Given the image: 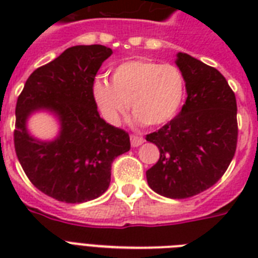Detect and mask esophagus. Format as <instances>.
I'll return each instance as SVG.
<instances>
[{
    "instance_id": "esophagus-1",
    "label": "esophagus",
    "mask_w": 258,
    "mask_h": 258,
    "mask_svg": "<svg viewBox=\"0 0 258 258\" xmlns=\"http://www.w3.org/2000/svg\"><path fill=\"white\" fill-rule=\"evenodd\" d=\"M145 142V139L142 137H138V135H131V146L133 147H139Z\"/></svg>"
}]
</instances>
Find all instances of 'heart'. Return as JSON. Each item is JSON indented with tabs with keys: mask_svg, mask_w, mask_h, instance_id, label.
Segmentation results:
<instances>
[{
	"mask_svg": "<svg viewBox=\"0 0 258 258\" xmlns=\"http://www.w3.org/2000/svg\"><path fill=\"white\" fill-rule=\"evenodd\" d=\"M184 89L183 75L175 66L130 60L113 68L111 83L105 79L95 80L92 95L111 124H117L131 105L137 120L159 125L179 111Z\"/></svg>",
	"mask_w": 258,
	"mask_h": 258,
	"instance_id": "heart-1",
	"label": "heart"
}]
</instances>
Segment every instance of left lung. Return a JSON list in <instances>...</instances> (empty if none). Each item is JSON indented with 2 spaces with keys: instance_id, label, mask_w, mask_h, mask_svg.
<instances>
[{
  "instance_id": "8db88e82",
  "label": "left lung",
  "mask_w": 258,
  "mask_h": 258,
  "mask_svg": "<svg viewBox=\"0 0 258 258\" xmlns=\"http://www.w3.org/2000/svg\"><path fill=\"white\" fill-rule=\"evenodd\" d=\"M187 99L180 112L146 139L161 157L146 171L154 191L172 200L197 196L225 174L237 147V103L220 71L176 54Z\"/></svg>"
}]
</instances>
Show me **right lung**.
Instances as JSON below:
<instances>
[{
    "instance_id": "right-lung-1",
    "label": "right lung",
    "mask_w": 258,
    "mask_h": 258,
    "mask_svg": "<svg viewBox=\"0 0 258 258\" xmlns=\"http://www.w3.org/2000/svg\"><path fill=\"white\" fill-rule=\"evenodd\" d=\"M111 54L104 45L71 46L34 71L17 99L18 161L30 182L54 200L82 204L100 197L113 159L130 150L128 134L101 119L92 95L97 71ZM37 110L58 119L60 130L52 141L30 135L27 119Z\"/></svg>"
}]
</instances>
